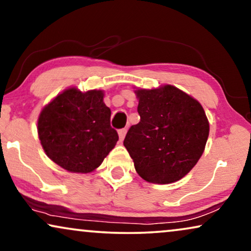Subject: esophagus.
I'll return each instance as SVG.
<instances>
[{
    "mask_svg": "<svg viewBox=\"0 0 251 251\" xmlns=\"http://www.w3.org/2000/svg\"><path fill=\"white\" fill-rule=\"evenodd\" d=\"M126 129H120L119 130V137H120V142H122L123 139H125L126 137Z\"/></svg>",
    "mask_w": 251,
    "mask_h": 251,
    "instance_id": "obj_1",
    "label": "esophagus"
}]
</instances>
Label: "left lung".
<instances>
[{
	"label": "left lung",
	"mask_w": 251,
	"mask_h": 251,
	"mask_svg": "<svg viewBox=\"0 0 251 251\" xmlns=\"http://www.w3.org/2000/svg\"><path fill=\"white\" fill-rule=\"evenodd\" d=\"M140 121L123 142L137 174L154 184L179 180L204 151L209 122L202 106L174 85L136 90Z\"/></svg>",
	"instance_id": "8db88e82"
}]
</instances>
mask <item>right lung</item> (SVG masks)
Listing matches in <instances>:
<instances>
[{
  "label": "right lung",
  "mask_w": 251,
  "mask_h": 251,
  "mask_svg": "<svg viewBox=\"0 0 251 251\" xmlns=\"http://www.w3.org/2000/svg\"><path fill=\"white\" fill-rule=\"evenodd\" d=\"M100 90L75 88L58 95L41 112L37 132L47 155L71 173L87 174L100 166L119 135Z\"/></svg>",
  "instance_id": "obj_1"
}]
</instances>
